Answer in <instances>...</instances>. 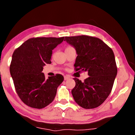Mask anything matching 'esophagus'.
Here are the masks:
<instances>
[{
  "label": "esophagus",
  "mask_w": 135,
  "mask_h": 135,
  "mask_svg": "<svg viewBox=\"0 0 135 135\" xmlns=\"http://www.w3.org/2000/svg\"><path fill=\"white\" fill-rule=\"evenodd\" d=\"M70 79V76H64V80H68Z\"/></svg>",
  "instance_id": "obj_1"
}]
</instances>
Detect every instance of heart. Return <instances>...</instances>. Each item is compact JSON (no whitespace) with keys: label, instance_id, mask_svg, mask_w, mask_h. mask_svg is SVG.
<instances>
[{"label":"heart","instance_id":"heart-1","mask_svg":"<svg viewBox=\"0 0 135 135\" xmlns=\"http://www.w3.org/2000/svg\"><path fill=\"white\" fill-rule=\"evenodd\" d=\"M70 47H71V46H68V47H66V49H68V48H70Z\"/></svg>","mask_w":135,"mask_h":135}]
</instances>
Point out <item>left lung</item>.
Segmentation results:
<instances>
[{"instance_id":"obj_1","label":"left lung","mask_w":135,"mask_h":135,"mask_svg":"<svg viewBox=\"0 0 135 135\" xmlns=\"http://www.w3.org/2000/svg\"><path fill=\"white\" fill-rule=\"evenodd\" d=\"M65 41L76 49V71H88L83 82L74 78L76 86L71 90L76 103L85 109L100 105L111 92L117 76L114 52L103 41L88 36L65 37Z\"/></svg>"}]
</instances>
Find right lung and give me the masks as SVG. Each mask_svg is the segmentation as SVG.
Listing matches in <instances>:
<instances>
[{
	"mask_svg": "<svg viewBox=\"0 0 135 135\" xmlns=\"http://www.w3.org/2000/svg\"><path fill=\"white\" fill-rule=\"evenodd\" d=\"M64 38H31L13 52L11 75L18 97L27 105L41 109L54 100L64 77L56 74L46 79L42 71L46 64L51 63L52 50Z\"/></svg>",
	"mask_w": 135,
	"mask_h": 135,
	"instance_id": "1",
	"label": "right lung"
}]
</instances>
